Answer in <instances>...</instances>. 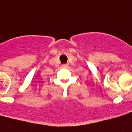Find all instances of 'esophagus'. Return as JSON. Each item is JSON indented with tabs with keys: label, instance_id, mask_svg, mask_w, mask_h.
Here are the masks:
<instances>
[{
	"label": "esophagus",
	"instance_id": "34e87169",
	"mask_svg": "<svg viewBox=\"0 0 132 132\" xmlns=\"http://www.w3.org/2000/svg\"><path fill=\"white\" fill-rule=\"evenodd\" d=\"M68 66V64H63L62 66V67L63 68H67Z\"/></svg>",
	"mask_w": 132,
	"mask_h": 132
}]
</instances>
